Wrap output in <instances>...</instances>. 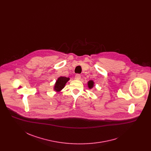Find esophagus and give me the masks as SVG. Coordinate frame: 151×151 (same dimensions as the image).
<instances>
[{
    "label": "esophagus",
    "mask_w": 151,
    "mask_h": 151,
    "mask_svg": "<svg viewBox=\"0 0 151 151\" xmlns=\"http://www.w3.org/2000/svg\"><path fill=\"white\" fill-rule=\"evenodd\" d=\"M81 78V76L80 75V74H76L75 76V79L76 80H80Z\"/></svg>",
    "instance_id": "34e87169"
}]
</instances>
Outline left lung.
Listing matches in <instances>:
<instances>
[{"mask_svg":"<svg viewBox=\"0 0 151 151\" xmlns=\"http://www.w3.org/2000/svg\"><path fill=\"white\" fill-rule=\"evenodd\" d=\"M88 86L89 89H92L94 86V82L93 80H89L88 82Z\"/></svg>","mask_w":151,"mask_h":151,"instance_id":"8db88e82","label":"left lung"}]
</instances>
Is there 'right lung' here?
I'll return each instance as SVG.
<instances>
[{"label":"right lung","mask_w":151,"mask_h":151,"mask_svg":"<svg viewBox=\"0 0 151 151\" xmlns=\"http://www.w3.org/2000/svg\"><path fill=\"white\" fill-rule=\"evenodd\" d=\"M69 80V78H66L63 76H60L58 78L54 86V91H55L57 92H60L65 87V84Z\"/></svg>","instance_id":"add662e5"}]
</instances>
